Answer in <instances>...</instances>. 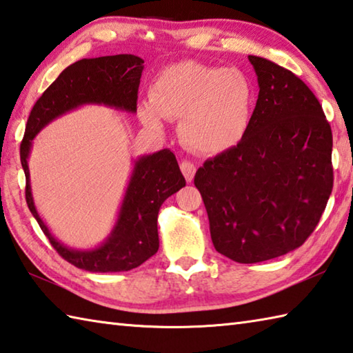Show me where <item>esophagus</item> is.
Instances as JSON below:
<instances>
[{"label":"esophagus","instance_id":"1","mask_svg":"<svg viewBox=\"0 0 353 353\" xmlns=\"http://www.w3.org/2000/svg\"><path fill=\"white\" fill-rule=\"evenodd\" d=\"M179 168H181V172L184 178L188 179V181L190 183L192 179H194L195 176V172H196V165L194 163L188 161V159H184V161H181V164H179Z\"/></svg>","mask_w":353,"mask_h":353}]
</instances>
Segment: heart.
Listing matches in <instances>:
<instances>
[{
	"instance_id": "b5f03b06",
	"label": "heart",
	"mask_w": 353,
	"mask_h": 353,
	"mask_svg": "<svg viewBox=\"0 0 353 353\" xmlns=\"http://www.w3.org/2000/svg\"><path fill=\"white\" fill-rule=\"evenodd\" d=\"M254 103L255 92L244 73L183 61L158 73L138 115L152 128L161 124V117L179 119L178 134L189 149L216 155L248 135Z\"/></svg>"
}]
</instances>
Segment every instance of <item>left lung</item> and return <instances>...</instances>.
<instances>
[{
    "instance_id": "8db88e82",
    "label": "left lung",
    "mask_w": 353,
    "mask_h": 353,
    "mask_svg": "<svg viewBox=\"0 0 353 353\" xmlns=\"http://www.w3.org/2000/svg\"><path fill=\"white\" fill-rule=\"evenodd\" d=\"M249 61L259 94L248 135L194 179L215 249L243 264L300 248L334 188L332 130L314 92L269 59Z\"/></svg>"
}]
</instances>
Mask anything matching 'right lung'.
Masks as SVG:
<instances>
[{"mask_svg":"<svg viewBox=\"0 0 353 353\" xmlns=\"http://www.w3.org/2000/svg\"><path fill=\"white\" fill-rule=\"evenodd\" d=\"M143 59L135 55L84 58L65 68L32 108L19 148L26 174L29 210L59 255L78 269L89 272H125L141 265L159 248L157 218L161 204L185 185L174 152L163 149L138 158L125 190L115 228L97 249H69L53 236L33 204L28 158L32 139L53 119L83 104H104L137 112Z\"/></svg>","mask_w":353,"mask_h":353,"instance_id":"1","label":"right lung"}]
</instances>
